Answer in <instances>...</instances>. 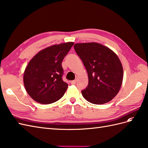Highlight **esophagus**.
Masks as SVG:
<instances>
[{
    "mask_svg": "<svg viewBox=\"0 0 148 148\" xmlns=\"http://www.w3.org/2000/svg\"><path fill=\"white\" fill-rule=\"evenodd\" d=\"M76 80H74V81H71V84H75V83H76Z\"/></svg>",
    "mask_w": 148,
    "mask_h": 148,
    "instance_id": "1",
    "label": "esophagus"
}]
</instances>
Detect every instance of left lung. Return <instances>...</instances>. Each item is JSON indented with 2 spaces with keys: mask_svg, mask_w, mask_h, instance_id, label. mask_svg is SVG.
Listing matches in <instances>:
<instances>
[{
  "mask_svg": "<svg viewBox=\"0 0 148 148\" xmlns=\"http://www.w3.org/2000/svg\"><path fill=\"white\" fill-rule=\"evenodd\" d=\"M74 49L88 72L89 83L82 90L86 100L94 104L111 101L121 89L123 68L111 49L97 42L77 43Z\"/></svg>",
  "mask_w": 148,
  "mask_h": 148,
  "instance_id": "obj_1",
  "label": "left lung"
}]
</instances>
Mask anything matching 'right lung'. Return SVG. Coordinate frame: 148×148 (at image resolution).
Returning <instances> with one entry per match:
<instances>
[{"instance_id":"right-lung-1","label":"right lung","mask_w":148,"mask_h":148,"mask_svg":"<svg viewBox=\"0 0 148 148\" xmlns=\"http://www.w3.org/2000/svg\"><path fill=\"white\" fill-rule=\"evenodd\" d=\"M73 42L55 44L36 54L25 67L23 81L26 91L32 99L42 104L58 101L67 89L62 79V61Z\"/></svg>"}]
</instances>
